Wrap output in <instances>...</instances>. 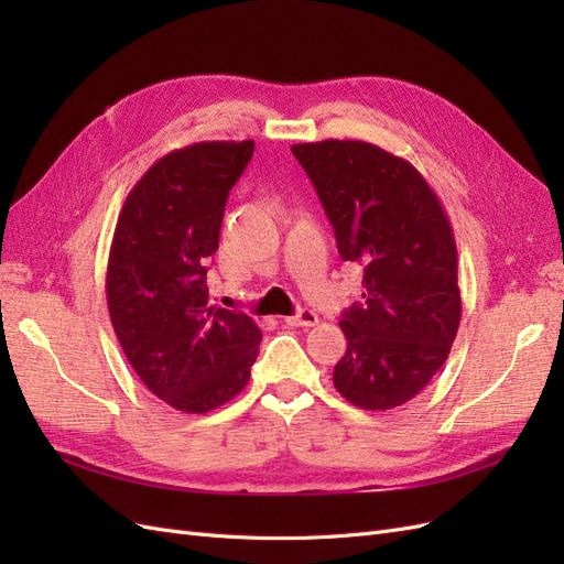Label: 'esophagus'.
Instances as JSON below:
<instances>
[{
	"label": "esophagus",
	"mask_w": 564,
	"mask_h": 564,
	"mask_svg": "<svg viewBox=\"0 0 564 564\" xmlns=\"http://www.w3.org/2000/svg\"><path fill=\"white\" fill-rule=\"evenodd\" d=\"M284 322L289 324V327H315V324L319 322V317H317V313L303 308V311H299L296 315L284 317Z\"/></svg>",
	"instance_id": "1"
}]
</instances>
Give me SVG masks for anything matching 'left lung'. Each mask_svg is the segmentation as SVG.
<instances>
[{"instance_id": "8db88e82", "label": "left lung", "mask_w": 564, "mask_h": 564, "mask_svg": "<svg viewBox=\"0 0 564 564\" xmlns=\"http://www.w3.org/2000/svg\"><path fill=\"white\" fill-rule=\"evenodd\" d=\"M344 261L365 268L362 303L340 319L348 350L334 386L369 412L400 406L445 365L460 322L456 242L416 169L365 141L292 145Z\"/></svg>"}]
</instances>
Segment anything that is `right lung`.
Masks as SVG:
<instances>
[{"mask_svg":"<svg viewBox=\"0 0 564 564\" xmlns=\"http://www.w3.org/2000/svg\"><path fill=\"white\" fill-rule=\"evenodd\" d=\"M251 155L253 141L172 150L131 187L115 226L106 294L117 340L152 395L185 414L232 400L259 355L251 317L207 305V261Z\"/></svg>","mask_w":564,"mask_h":564,"instance_id":"add662e5","label":"right lung"}]
</instances>
